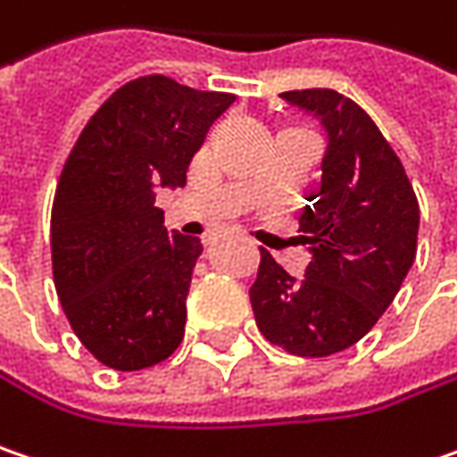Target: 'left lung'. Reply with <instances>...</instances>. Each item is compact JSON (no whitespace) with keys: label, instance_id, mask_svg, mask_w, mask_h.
I'll return each mask as SVG.
<instances>
[{"label":"left lung","instance_id":"obj_1","mask_svg":"<svg viewBox=\"0 0 457 457\" xmlns=\"http://www.w3.org/2000/svg\"><path fill=\"white\" fill-rule=\"evenodd\" d=\"M283 97L316 115L329 136L321 190L298 223L313 262L295 280L260 249L249 298L272 345L327 357L360 342L396 298L417 257L420 203L396 151L360 104L334 89Z\"/></svg>","mask_w":457,"mask_h":457}]
</instances>
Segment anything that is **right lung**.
<instances>
[{"instance_id": "obj_1", "label": "right lung", "mask_w": 457, "mask_h": 457, "mask_svg": "<svg viewBox=\"0 0 457 457\" xmlns=\"http://www.w3.org/2000/svg\"><path fill=\"white\" fill-rule=\"evenodd\" d=\"M234 100L138 77L100 104L61 170L51 211L58 301L81 345L112 370L151 368L185 337L203 246L164 228L154 185H185L193 154Z\"/></svg>"}]
</instances>
